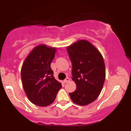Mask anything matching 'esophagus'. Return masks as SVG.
<instances>
[{
    "mask_svg": "<svg viewBox=\"0 0 131 131\" xmlns=\"http://www.w3.org/2000/svg\"><path fill=\"white\" fill-rule=\"evenodd\" d=\"M70 81V79L68 77H67V78H66L65 79H64V80H63V82H64V83H67L68 82H69Z\"/></svg>",
    "mask_w": 131,
    "mask_h": 131,
    "instance_id": "esophagus-1",
    "label": "esophagus"
}]
</instances>
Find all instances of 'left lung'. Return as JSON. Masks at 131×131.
I'll return each mask as SVG.
<instances>
[{"instance_id": "obj_1", "label": "left lung", "mask_w": 131, "mask_h": 131, "mask_svg": "<svg viewBox=\"0 0 131 131\" xmlns=\"http://www.w3.org/2000/svg\"><path fill=\"white\" fill-rule=\"evenodd\" d=\"M72 64V80L77 89L69 93L73 103L81 106L97 99L105 80V66L100 51L86 40H78L67 47Z\"/></svg>"}]
</instances>
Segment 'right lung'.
<instances>
[{
  "mask_svg": "<svg viewBox=\"0 0 131 131\" xmlns=\"http://www.w3.org/2000/svg\"><path fill=\"white\" fill-rule=\"evenodd\" d=\"M56 51L55 47L39 45L30 52L22 65L23 89L28 100L37 106L51 105L62 87L51 68Z\"/></svg>",
  "mask_w": 131,
  "mask_h": 131,
  "instance_id": "obj_1",
  "label": "right lung"
}]
</instances>
